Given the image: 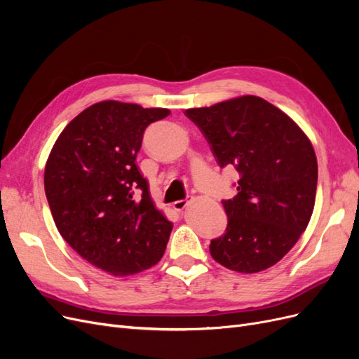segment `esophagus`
<instances>
[{
    "instance_id": "obj_1",
    "label": "esophagus",
    "mask_w": 359,
    "mask_h": 359,
    "mask_svg": "<svg viewBox=\"0 0 359 359\" xmlns=\"http://www.w3.org/2000/svg\"><path fill=\"white\" fill-rule=\"evenodd\" d=\"M191 203V199L189 198V199H182V201H177V202H173V210L175 211H178V212H182L184 210L187 208V206Z\"/></svg>"
}]
</instances>
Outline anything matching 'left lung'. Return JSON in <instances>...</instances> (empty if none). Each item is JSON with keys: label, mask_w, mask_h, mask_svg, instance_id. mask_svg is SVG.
<instances>
[{"label": "left lung", "mask_w": 359, "mask_h": 359, "mask_svg": "<svg viewBox=\"0 0 359 359\" xmlns=\"http://www.w3.org/2000/svg\"><path fill=\"white\" fill-rule=\"evenodd\" d=\"M186 115L222 168L240 172L236 196L223 201L226 232L212 240L215 262L255 274L283 259L307 229L318 187V160L299 126L257 95H241Z\"/></svg>", "instance_id": "obj_1"}]
</instances>
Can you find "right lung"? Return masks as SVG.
<instances>
[{"label": "right lung", "mask_w": 359, "mask_h": 359, "mask_svg": "<svg viewBox=\"0 0 359 359\" xmlns=\"http://www.w3.org/2000/svg\"><path fill=\"white\" fill-rule=\"evenodd\" d=\"M169 114L165 107L99 102L72 119L48 157L45 191L58 232L111 276L148 269L166 250L172 223L151 199L136 156L145 128Z\"/></svg>", "instance_id": "right-lung-1"}]
</instances>
